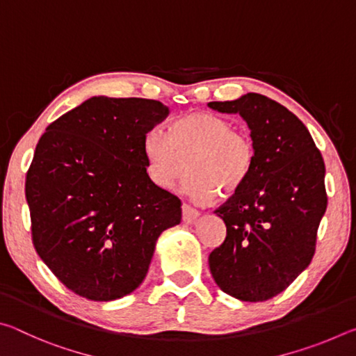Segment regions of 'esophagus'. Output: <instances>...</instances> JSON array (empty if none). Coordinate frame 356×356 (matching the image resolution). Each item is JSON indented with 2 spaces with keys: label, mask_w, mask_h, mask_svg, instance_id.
I'll return each mask as SVG.
<instances>
[{
  "label": "esophagus",
  "mask_w": 356,
  "mask_h": 356,
  "mask_svg": "<svg viewBox=\"0 0 356 356\" xmlns=\"http://www.w3.org/2000/svg\"><path fill=\"white\" fill-rule=\"evenodd\" d=\"M182 216H184V221L186 225H191V222H195L197 216H200V212H197L196 209H193L188 204H184L182 206Z\"/></svg>",
  "instance_id": "1"
}]
</instances>
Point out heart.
I'll return each mask as SVG.
<instances>
[{"label":"heart","mask_w":356,"mask_h":356,"mask_svg":"<svg viewBox=\"0 0 356 356\" xmlns=\"http://www.w3.org/2000/svg\"><path fill=\"white\" fill-rule=\"evenodd\" d=\"M143 154L150 182L161 190L171 188L188 168L182 191L196 202L212 201L218 193L222 197L236 195L256 163L251 138L212 113L185 114L172 120L166 135L147 131Z\"/></svg>","instance_id":"obj_1"}]
</instances>
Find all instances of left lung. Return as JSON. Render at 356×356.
Listing matches in <instances>:
<instances>
[{
    "label": "left lung",
    "instance_id": "left-lung-1",
    "mask_svg": "<svg viewBox=\"0 0 356 356\" xmlns=\"http://www.w3.org/2000/svg\"><path fill=\"white\" fill-rule=\"evenodd\" d=\"M207 105L240 114L256 149L250 179L215 210L226 238L210 252V273L231 297L265 301L289 287L314 256L327 210L322 154L305 124L265 95Z\"/></svg>",
    "mask_w": 356,
    "mask_h": 356
}]
</instances>
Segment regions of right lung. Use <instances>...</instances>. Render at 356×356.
<instances>
[{
    "label": "right lung",
    "mask_w": 356,
    "mask_h": 356,
    "mask_svg": "<svg viewBox=\"0 0 356 356\" xmlns=\"http://www.w3.org/2000/svg\"><path fill=\"white\" fill-rule=\"evenodd\" d=\"M170 108L99 95L47 127L26 174L33 243L63 284L94 301L122 298L146 278L180 200L147 176L143 141Z\"/></svg>",
    "instance_id": "add662e5"
}]
</instances>
